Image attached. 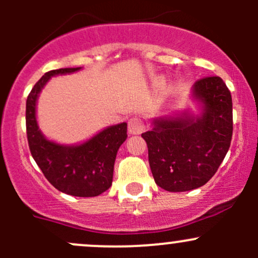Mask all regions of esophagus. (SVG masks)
<instances>
[{
  "instance_id": "esophagus-1",
  "label": "esophagus",
  "mask_w": 258,
  "mask_h": 258,
  "mask_svg": "<svg viewBox=\"0 0 258 258\" xmlns=\"http://www.w3.org/2000/svg\"><path fill=\"white\" fill-rule=\"evenodd\" d=\"M145 130V122L139 116H134L128 121V132L131 135H140Z\"/></svg>"
}]
</instances>
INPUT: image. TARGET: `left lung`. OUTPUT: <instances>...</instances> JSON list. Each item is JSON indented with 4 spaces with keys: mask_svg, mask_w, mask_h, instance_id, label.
I'll list each match as a JSON object with an SVG mask.
<instances>
[{
    "mask_svg": "<svg viewBox=\"0 0 258 258\" xmlns=\"http://www.w3.org/2000/svg\"><path fill=\"white\" fill-rule=\"evenodd\" d=\"M192 97L201 106L194 116L186 111L175 117L153 119L142 134L148 162L157 186L170 192L199 188L210 181L222 163L233 131L232 97L218 76L195 82Z\"/></svg>",
    "mask_w": 258,
    "mask_h": 258,
    "instance_id": "1",
    "label": "left lung"
}]
</instances>
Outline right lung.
Segmentation results:
<instances>
[{
  "label": "right lung",
  "instance_id": "1",
  "mask_svg": "<svg viewBox=\"0 0 258 258\" xmlns=\"http://www.w3.org/2000/svg\"><path fill=\"white\" fill-rule=\"evenodd\" d=\"M79 70H53L38 80L26 101V131L31 155L54 188L71 196L95 197L112 184L117 151L127 139L126 122L102 130L83 144L66 146L46 139L36 119L38 95L49 79Z\"/></svg>",
  "mask_w": 258,
  "mask_h": 258
}]
</instances>
